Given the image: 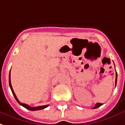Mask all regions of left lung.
<instances>
[{
    "label": "left lung",
    "mask_w": 125,
    "mask_h": 125,
    "mask_svg": "<svg viewBox=\"0 0 125 125\" xmlns=\"http://www.w3.org/2000/svg\"><path fill=\"white\" fill-rule=\"evenodd\" d=\"M117 72H116V79H115V86H116V84H117ZM102 105H103L102 104H100V103H97L95 105V106H94L92 109H96L98 107H100Z\"/></svg>",
    "instance_id": "left-lung-1"
}]
</instances>
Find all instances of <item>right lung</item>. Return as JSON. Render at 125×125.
<instances>
[{"instance_id": "add662e5", "label": "right lung", "mask_w": 125, "mask_h": 125, "mask_svg": "<svg viewBox=\"0 0 125 125\" xmlns=\"http://www.w3.org/2000/svg\"><path fill=\"white\" fill-rule=\"evenodd\" d=\"M9 85H10V89H11V90H12V94H13V95H14V98H15V99L16 100V101L20 104V105H22L23 107H24L25 108H26V109H29V110H30V111H37V110H41V109H44V108H46V107H47L48 106V105H41V106H37V107H30L29 105L25 104H23V103H21L20 101L18 100V99L17 98L16 94H15V93H14V90H13V88H12V84H11V81H10V73H9Z\"/></svg>"}]
</instances>
